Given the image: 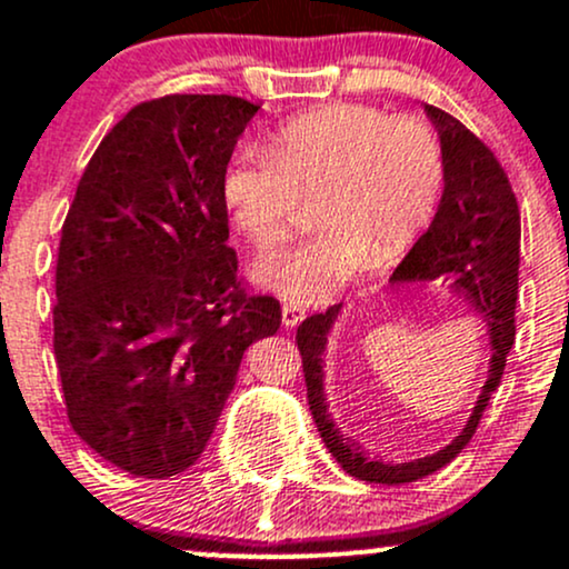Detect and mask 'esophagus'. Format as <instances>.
<instances>
[{
    "mask_svg": "<svg viewBox=\"0 0 569 569\" xmlns=\"http://www.w3.org/2000/svg\"><path fill=\"white\" fill-rule=\"evenodd\" d=\"M306 317V311L300 309L298 303H284L282 306V325L284 327H296V325H300V319Z\"/></svg>",
    "mask_w": 569,
    "mask_h": 569,
    "instance_id": "1",
    "label": "esophagus"
}]
</instances>
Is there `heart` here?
I'll list each match as a JSON object with an SVG mask.
<instances>
[{
    "label": "heart",
    "mask_w": 569,
    "mask_h": 569,
    "mask_svg": "<svg viewBox=\"0 0 569 569\" xmlns=\"http://www.w3.org/2000/svg\"><path fill=\"white\" fill-rule=\"evenodd\" d=\"M445 149L420 117L370 103H327L287 119L269 149L231 159L223 193L258 250L290 233L300 197L317 199L313 237L256 266L260 284L296 303L332 298L372 263H386L423 233L445 191Z\"/></svg>",
    "instance_id": "heart-1"
}]
</instances>
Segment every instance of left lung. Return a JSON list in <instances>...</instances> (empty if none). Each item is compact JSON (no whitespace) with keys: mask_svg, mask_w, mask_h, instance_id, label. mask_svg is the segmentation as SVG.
Listing matches in <instances>:
<instances>
[{"mask_svg":"<svg viewBox=\"0 0 569 569\" xmlns=\"http://www.w3.org/2000/svg\"><path fill=\"white\" fill-rule=\"evenodd\" d=\"M426 113L439 130L445 149L447 172L442 202L429 231L412 244V250L391 273V282H447L469 300L473 311L490 327V372H487V383L482 386L469 423L433 456L407 460V463L370 458L362 447H357L336 429L327 412L322 353L340 306H330L325 313L303 319L296 336L300 359H303L309 410L322 433V442L346 473L376 485L418 482L450 463L471 442L479 418L503 378L506 357L517 332L513 309H517L522 226H519V204L509 178L496 153L487 149L469 127L437 106H426Z\"/></svg>","mask_w":569,"mask_h":569,"instance_id":"1","label":"left lung"}]
</instances>
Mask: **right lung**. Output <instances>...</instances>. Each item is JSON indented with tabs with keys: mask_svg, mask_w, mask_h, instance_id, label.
Returning <instances> with one entry per match:
<instances>
[{
	"mask_svg": "<svg viewBox=\"0 0 569 569\" xmlns=\"http://www.w3.org/2000/svg\"><path fill=\"white\" fill-rule=\"evenodd\" d=\"M260 106L143 100L87 162L63 220L52 349L71 429L146 479L202 456L252 340L279 330L229 244L223 176Z\"/></svg>",
	"mask_w": 569,
	"mask_h": 569,
	"instance_id": "1",
	"label": "right lung"
}]
</instances>
